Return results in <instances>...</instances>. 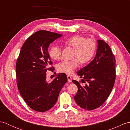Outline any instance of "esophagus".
I'll use <instances>...</instances> for the list:
<instances>
[{"mask_svg":"<svg viewBox=\"0 0 130 130\" xmlns=\"http://www.w3.org/2000/svg\"><path fill=\"white\" fill-rule=\"evenodd\" d=\"M67 78H68V81L69 82H71V80H72V78L70 75H67Z\"/></svg>","mask_w":130,"mask_h":130,"instance_id":"obj_1","label":"esophagus"}]
</instances>
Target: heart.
<instances>
[{
	"mask_svg": "<svg viewBox=\"0 0 130 130\" xmlns=\"http://www.w3.org/2000/svg\"><path fill=\"white\" fill-rule=\"evenodd\" d=\"M65 44L74 49L70 61H63L57 65L59 72L71 74L78 67L79 63L84 65L89 62L94 56L96 45L91 38H86L80 35H74L65 41ZM49 56L53 60H58L61 57V50L58 46H52L49 48Z\"/></svg>",
	"mask_w": 130,
	"mask_h": 130,
	"instance_id": "heart-1",
	"label": "heart"
}]
</instances>
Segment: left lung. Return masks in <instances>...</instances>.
Wrapping results in <instances>:
<instances>
[{"label":"left lung","instance_id":"8db88e82","mask_svg":"<svg viewBox=\"0 0 130 130\" xmlns=\"http://www.w3.org/2000/svg\"><path fill=\"white\" fill-rule=\"evenodd\" d=\"M98 48L94 59L77 74L81 82H88L82 85L73 80L78 87L74 96L76 104L88 111L101 106L107 100L114 86L116 79V60L109 46L104 41L98 40Z\"/></svg>","mask_w":130,"mask_h":130}]
</instances>
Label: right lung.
Masks as SVG:
<instances>
[{"instance_id": "1", "label": "right lung", "mask_w": 130, "mask_h": 130, "mask_svg": "<svg viewBox=\"0 0 130 130\" xmlns=\"http://www.w3.org/2000/svg\"><path fill=\"white\" fill-rule=\"evenodd\" d=\"M61 36L45 30L35 32L23 43L17 60L16 78L19 92L34 111L43 112L51 109L68 80L65 73L58 74L51 82L46 80V71L55 70L53 67H50L52 62L48 54V46Z\"/></svg>"}]
</instances>
